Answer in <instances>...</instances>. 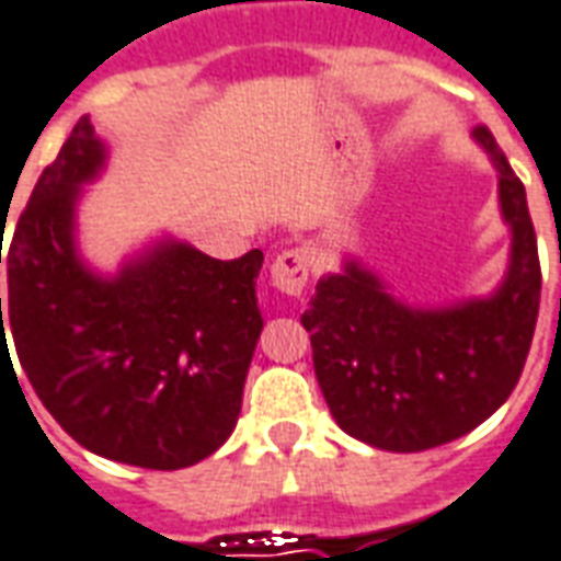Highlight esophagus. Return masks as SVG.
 I'll use <instances>...</instances> for the list:
<instances>
[{"mask_svg": "<svg viewBox=\"0 0 561 561\" xmlns=\"http://www.w3.org/2000/svg\"><path fill=\"white\" fill-rule=\"evenodd\" d=\"M310 260L301 248H289L272 263V284L284 293V296H301V289L308 286Z\"/></svg>", "mask_w": 561, "mask_h": 561, "instance_id": "1", "label": "esophagus"}]
</instances>
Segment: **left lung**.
<instances>
[{
  "label": "left lung",
  "mask_w": 561,
  "mask_h": 561,
  "mask_svg": "<svg viewBox=\"0 0 561 561\" xmlns=\"http://www.w3.org/2000/svg\"><path fill=\"white\" fill-rule=\"evenodd\" d=\"M472 140L496 170L511 230L502 284L490 296L415 308L346 256L337 275L320 277L301 313L331 415L382 451H427L476 431L508 400L529 355L541 265L526 187L488 128L472 130Z\"/></svg>",
  "instance_id": "1"
}]
</instances>
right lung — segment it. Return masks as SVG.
<instances>
[{
	"label": "right lung",
	"instance_id": "right-lung-1",
	"mask_svg": "<svg viewBox=\"0 0 561 561\" xmlns=\"http://www.w3.org/2000/svg\"><path fill=\"white\" fill-rule=\"evenodd\" d=\"M107 154L80 118L41 173L5 253L0 358L11 355V331L41 403L92 454L185 469L218 451L239 421L263 331V251L224 263L167 236L116 275H98L77 248V203Z\"/></svg>",
	"mask_w": 561,
	"mask_h": 561
}]
</instances>
